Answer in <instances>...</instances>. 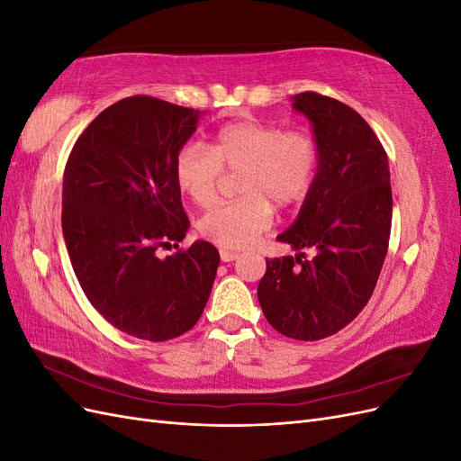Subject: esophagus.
Instances as JSON below:
<instances>
[{
    "label": "esophagus",
    "instance_id": "obj_1",
    "mask_svg": "<svg viewBox=\"0 0 461 461\" xmlns=\"http://www.w3.org/2000/svg\"><path fill=\"white\" fill-rule=\"evenodd\" d=\"M219 256L222 261L229 263V261H234L236 258H239V252H234V249H221Z\"/></svg>",
    "mask_w": 461,
    "mask_h": 461
}]
</instances>
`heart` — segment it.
I'll use <instances>...</instances> for the list:
<instances>
[{
  "mask_svg": "<svg viewBox=\"0 0 461 461\" xmlns=\"http://www.w3.org/2000/svg\"><path fill=\"white\" fill-rule=\"evenodd\" d=\"M317 165L319 148L310 132L240 121L219 129L205 148H180L173 173L192 203L212 207L222 171H240L236 190L242 198L205 213L200 232L222 248H246L271 227L273 203L290 207L308 196Z\"/></svg>",
  "mask_w": 461,
  "mask_h": 461,
  "instance_id": "1",
  "label": "heart"
}]
</instances>
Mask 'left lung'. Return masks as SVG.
<instances>
[{
    "instance_id": "left-lung-1",
    "label": "left lung",
    "mask_w": 461,
    "mask_h": 461,
    "mask_svg": "<svg viewBox=\"0 0 461 461\" xmlns=\"http://www.w3.org/2000/svg\"><path fill=\"white\" fill-rule=\"evenodd\" d=\"M292 109L312 122L319 165L296 221L276 236L298 254L267 259L258 300L275 330L321 340L352 323L373 294L393 190L386 151L357 111L315 92L292 95Z\"/></svg>"
}]
</instances>
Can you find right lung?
Wrapping results in <instances>:
<instances>
[{
	"label": "right lung",
	"mask_w": 461,
	"mask_h": 461,
	"mask_svg": "<svg viewBox=\"0 0 461 461\" xmlns=\"http://www.w3.org/2000/svg\"><path fill=\"white\" fill-rule=\"evenodd\" d=\"M202 113L149 95L109 105L80 134L63 175L61 227L86 298L131 337L163 342L198 323L219 252L178 246L190 221L173 165Z\"/></svg>",
	"instance_id": "right-lung-1"
}]
</instances>
